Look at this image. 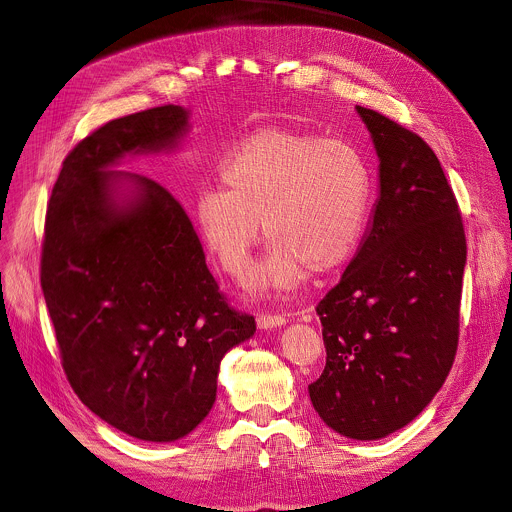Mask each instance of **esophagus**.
<instances>
[{
    "mask_svg": "<svg viewBox=\"0 0 512 512\" xmlns=\"http://www.w3.org/2000/svg\"><path fill=\"white\" fill-rule=\"evenodd\" d=\"M289 320L285 316H281V313H258L256 316V324L258 328H277V326H285Z\"/></svg>",
    "mask_w": 512,
    "mask_h": 512,
    "instance_id": "1",
    "label": "esophagus"
}]
</instances>
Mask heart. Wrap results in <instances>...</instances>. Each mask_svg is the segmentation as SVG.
<instances>
[{
  "label": "heart",
  "instance_id": "1",
  "mask_svg": "<svg viewBox=\"0 0 512 512\" xmlns=\"http://www.w3.org/2000/svg\"><path fill=\"white\" fill-rule=\"evenodd\" d=\"M371 205V170L346 141L295 127H262L235 145L221 186L203 188L194 221L221 270L242 279L262 240L260 293H291L313 272H332L357 252Z\"/></svg>",
  "mask_w": 512,
  "mask_h": 512
}]
</instances>
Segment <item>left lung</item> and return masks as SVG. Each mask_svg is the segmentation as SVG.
Wrapping results in <instances>:
<instances>
[{
	"mask_svg": "<svg viewBox=\"0 0 512 512\" xmlns=\"http://www.w3.org/2000/svg\"><path fill=\"white\" fill-rule=\"evenodd\" d=\"M357 112L379 157V199L357 256L316 307L326 367L309 398L340 435L375 441L412 422L453 367L467 246L435 151L375 110Z\"/></svg>",
	"mask_w": 512,
	"mask_h": 512,
	"instance_id": "8db88e82",
	"label": "left lung"
}]
</instances>
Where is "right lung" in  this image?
I'll list each match as a JSON object with an SVG mask.
<instances>
[{
	"label": "right lung",
	"mask_w": 512,
	"mask_h": 512,
	"mask_svg": "<svg viewBox=\"0 0 512 512\" xmlns=\"http://www.w3.org/2000/svg\"><path fill=\"white\" fill-rule=\"evenodd\" d=\"M186 131L188 110L166 104L77 143L51 192L41 254L69 385L104 422L153 443L205 420L225 352L256 332L219 291L176 196L147 176L110 172L129 153L174 149Z\"/></svg>",
	"instance_id": "1"
}]
</instances>
